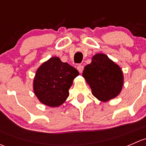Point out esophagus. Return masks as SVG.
I'll use <instances>...</instances> for the list:
<instances>
[{"mask_svg":"<svg viewBox=\"0 0 146 146\" xmlns=\"http://www.w3.org/2000/svg\"><path fill=\"white\" fill-rule=\"evenodd\" d=\"M77 69H78V70L79 71V73H81L84 69V66H82V65H78V66H77Z\"/></svg>","mask_w":146,"mask_h":146,"instance_id":"1","label":"esophagus"}]
</instances>
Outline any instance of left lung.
Wrapping results in <instances>:
<instances>
[{
	"mask_svg": "<svg viewBox=\"0 0 146 146\" xmlns=\"http://www.w3.org/2000/svg\"><path fill=\"white\" fill-rule=\"evenodd\" d=\"M82 76L92 95L102 102L116 98L121 91L123 76L121 69L104 54H95L92 62L84 68Z\"/></svg>",
	"mask_w": 146,
	"mask_h": 146,
	"instance_id": "left-lung-1",
	"label": "left lung"
}]
</instances>
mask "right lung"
Listing matches in <instances>:
<instances>
[{
	"label": "right lung",
	"instance_id": "right-lung-1",
	"mask_svg": "<svg viewBox=\"0 0 146 146\" xmlns=\"http://www.w3.org/2000/svg\"><path fill=\"white\" fill-rule=\"evenodd\" d=\"M79 75L77 69L52 57L37 69L33 82L35 95L42 104L58 107L69 96V88Z\"/></svg>",
	"mask_w": 146,
	"mask_h": 146
}]
</instances>
